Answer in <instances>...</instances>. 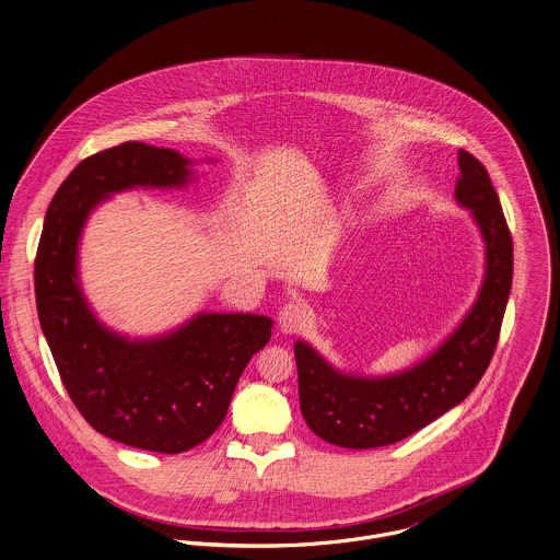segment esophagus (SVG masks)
Segmentation results:
<instances>
[{"label": "esophagus", "instance_id": "esophagus-1", "mask_svg": "<svg viewBox=\"0 0 560 560\" xmlns=\"http://www.w3.org/2000/svg\"><path fill=\"white\" fill-rule=\"evenodd\" d=\"M305 325V310L300 304H287L278 314V327L282 334H300Z\"/></svg>", "mask_w": 560, "mask_h": 560}]
</instances>
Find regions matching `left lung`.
Here are the masks:
<instances>
[{"mask_svg":"<svg viewBox=\"0 0 560 560\" xmlns=\"http://www.w3.org/2000/svg\"><path fill=\"white\" fill-rule=\"evenodd\" d=\"M458 168L456 201L470 209L486 242V278L458 329L421 363L378 378L342 374L295 342L302 415L331 445L372 450L407 439L459 405L490 365L513 280V242L486 166L459 150Z\"/></svg>","mask_w":560,"mask_h":560,"instance_id":"8db88e82","label":"left lung"}]
</instances>
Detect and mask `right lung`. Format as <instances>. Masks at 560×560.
<instances>
[{
    "label": "right lung",
    "instance_id": "right-lung-1",
    "mask_svg": "<svg viewBox=\"0 0 560 560\" xmlns=\"http://www.w3.org/2000/svg\"><path fill=\"white\" fill-rule=\"evenodd\" d=\"M188 164L132 141L85 158L52 197L34 262L38 318L70 400L96 432L158 454L188 452L218 430L273 325L260 314L201 312L162 338L128 340L85 302L77 253L90 211L128 188L184 186Z\"/></svg>",
    "mask_w": 560,
    "mask_h": 560
}]
</instances>
